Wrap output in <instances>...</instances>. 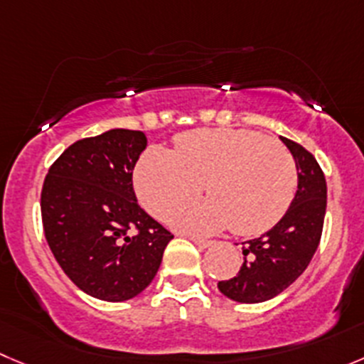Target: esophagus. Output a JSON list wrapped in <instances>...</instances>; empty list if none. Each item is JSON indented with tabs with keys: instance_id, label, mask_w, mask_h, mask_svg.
Returning a JSON list of instances; mask_svg holds the SVG:
<instances>
[{
	"instance_id": "esophagus-1",
	"label": "esophagus",
	"mask_w": 364,
	"mask_h": 364,
	"mask_svg": "<svg viewBox=\"0 0 364 364\" xmlns=\"http://www.w3.org/2000/svg\"><path fill=\"white\" fill-rule=\"evenodd\" d=\"M193 243L196 245L198 248H209L213 245V241H207V240H200V237H191Z\"/></svg>"
}]
</instances>
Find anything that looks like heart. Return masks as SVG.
Segmentation results:
<instances>
[{
	"label": "heart",
	"instance_id": "1",
	"mask_svg": "<svg viewBox=\"0 0 364 364\" xmlns=\"http://www.w3.org/2000/svg\"><path fill=\"white\" fill-rule=\"evenodd\" d=\"M209 198L173 213L171 225L191 234L223 228L261 234L286 214L299 173L288 148L248 130H193L176 137L175 150L151 146L134 173L143 205L157 218L200 195Z\"/></svg>",
	"mask_w": 364,
	"mask_h": 364
}]
</instances>
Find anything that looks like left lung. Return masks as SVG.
I'll list each match as a JSON object with an SVG mask.
<instances>
[{"label": "left lung", "mask_w": 364, "mask_h": 364, "mask_svg": "<svg viewBox=\"0 0 364 364\" xmlns=\"http://www.w3.org/2000/svg\"><path fill=\"white\" fill-rule=\"evenodd\" d=\"M291 151L299 173L295 198L279 223L261 237L243 243L240 273L218 282L234 302L259 304L289 288L304 273L320 245L327 209V184L316 159L299 143L280 137Z\"/></svg>", "instance_id": "1"}]
</instances>
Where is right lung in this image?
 <instances>
[{
    "instance_id": "1",
    "label": "right lung",
    "mask_w": 364,
    "mask_h": 364,
    "mask_svg": "<svg viewBox=\"0 0 364 364\" xmlns=\"http://www.w3.org/2000/svg\"><path fill=\"white\" fill-rule=\"evenodd\" d=\"M146 136L114 128L76 141L48 171L41 195L44 236L84 293L124 302L148 288L173 240L137 203L132 173Z\"/></svg>"
}]
</instances>
